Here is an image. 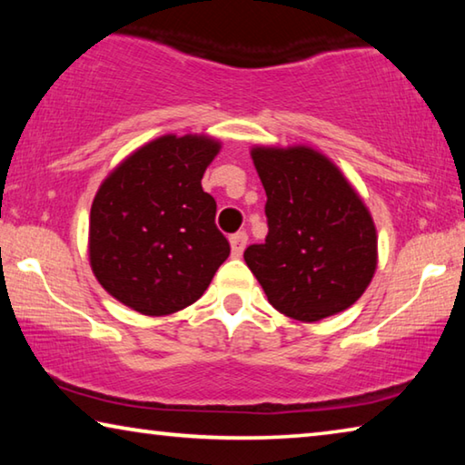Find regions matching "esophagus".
Masks as SVG:
<instances>
[{"label":"esophagus","instance_id":"1","mask_svg":"<svg viewBox=\"0 0 465 465\" xmlns=\"http://www.w3.org/2000/svg\"><path fill=\"white\" fill-rule=\"evenodd\" d=\"M230 243H232V256L233 258H240L243 248H246V243H248V233L246 232L233 233L232 238H230Z\"/></svg>","mask_w":465,"mask_h":465}]
</instances>
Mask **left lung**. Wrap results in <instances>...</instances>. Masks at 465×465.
<instances>
[{
    "label": "left lung",
    "mask_w": 465,
    "mask_h": 465,
    "mask_svg": "<svg viewBox=\"0 0 465 465\" xmlns=\"http://www.w3.org/2000/svg\"><path fill=\"white\" fill-rule=\"evenodd\" d=\"M266 191L269 235L243 261L274 310L318 322L351 308L377 269V232L365 203L316 149L252 147Z\"/></svg>",
    "instance_id": "left-lung-1"
}]
</instances>
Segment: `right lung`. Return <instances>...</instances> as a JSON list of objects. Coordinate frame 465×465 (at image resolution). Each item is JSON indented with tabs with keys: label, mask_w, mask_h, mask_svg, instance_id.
Returning <instances> with one entry per match:
<instances>
[{
	"label": "right lung",
	"mask_w": 465,
	"mask_h": 465,
	"mask_svg": "<svg viewBox=\"0 0 465 465\" xmlns=\"http://www.w3.org/2000/svg\"><path fill=\"white\" fill-rule=\"evenodd\" d=\"M222 149L207 135H163L123 160L94 196L90 264L110 295L143 316L194 303L230 242L217 230L204 170Z\"/></svg>",
	"instance_id": "1"
}]
</instances>
